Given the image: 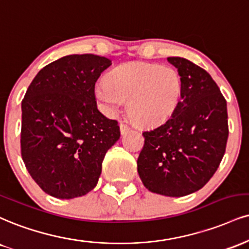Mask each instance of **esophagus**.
Wrapping results in <instances>:
<instances>
[{"mask_svg": "<svg viewBox=\"0 0 249 249\" xmlns=\"http://www.w3.org/2000/svg\"><path fill=\"white\" fill-rule=\"evenodd\" d=\"M119 126H121V133H122V134L127 133L128 131L131 130L130 125H127L126 123H121V125H119Z\"/></svg>", "mask_w": 249, "mask_h": 249, "instance_id": "1", "label": "esophagus"}]
</instances>
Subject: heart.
Wrapping results in <instances>:
<instances>
[{
    "instance_id": "heart-1",
    "label": "heart",
    "mask_w": 249,
    "mask_h": 249,
    "mask_svg": "<svg viewBox=\"0 0 249 249\" xmlns=\"http://www.w3.org/2000/svg\"><path fill=\"white\" fill-rule=\"evenodd\" d=\"M182 77L172 66L128 62L118 66L95 86V96L107 113L128 100V111L138 124H163L175 113L182 98Z\"/></svg>"
}]
</instances>
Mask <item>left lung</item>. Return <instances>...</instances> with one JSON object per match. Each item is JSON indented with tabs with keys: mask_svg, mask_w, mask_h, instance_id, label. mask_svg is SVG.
Instances as JSON below:
<instances>
[{
	"mask_svg": "<svg viewBox=\"0 0 249 249\" xmlns=\"http://www.w3.org/2000/svg\"><path fill=\"white\" fill-rule=\"evenodd\" d=\"M167 60L182 77V98L166 123L145 131L138 173L149 191L181 197L208 183L225 154L226 100L210 74L179 56Z\"/></svg>",
	"mask_w": 249,
	"mask_h": 249,
	"instance_id": "1",
	"label": "left lung"
}]
</instances>
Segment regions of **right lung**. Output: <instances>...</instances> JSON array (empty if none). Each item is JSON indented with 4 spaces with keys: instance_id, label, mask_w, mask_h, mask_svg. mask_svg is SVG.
I'll list each match as a JSON object with an SVG mask.
<instances>
[{
    "instance_id": "obj_1",
    "label": "right lung",
    "mask_w": 249,
    "mask_h": 249,
    "mask_svg": "<svg viewBox=\"0 0 249 249\" xmlns=\"http://www.w3.org/2000/svg\"><path fill=\"white\" fill-rule=\"evenodd\" d=\"M111 60L71 54L45 66L22 101L20 153L31 178L61 199L94 189L118 122L97 109L95 83Z\"/></svg>"
}]
</instances>
